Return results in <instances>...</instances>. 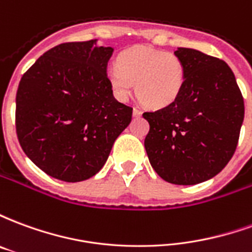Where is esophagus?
Listing matches in <instances>:
<instances>
[{
  "label": "esophagus",
  "instance_id": "esophagus-1",
  "mask_svg": "<svg viewBox=\"0 0 252 252\" xmlns=\"http://www.w3.org/2000/svg\"><path fill=\"white\" fill-rule=\"evenodd\" d=\"M132 113H133L135 117H139V116L142 115V110L139 109V108H133V112H132Z\"/></svg>",
  "mask_w": 252,
  "mask_h": 252
}]
</instances>
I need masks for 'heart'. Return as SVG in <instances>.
<instances>
[{"mask_svg":"<svg viewBox=\"0 0 252 252\" xmlns=\"http://www.w3.org/2000/svg\"><path fill=\"white\" fill-rule=\"evenodd\" d=\"M108 81L119 99L126 101L136 83L137 95L153 108H163L178 98L186 81L185 63L173 52L135 47L126 50L108 68Z\"/></svg>","mask_w":252,"mask_h":252,"instance_id":"heart-1","label":"heart"}]
</instances>
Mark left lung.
Instances as JSON below:
<instances>
[{
  "instance_id": "obj_1",
  "label": "left lung",
  "mask_w": 252,
  "mask_h": 252,
  "mask_svg": "<svg viewBox=\"0 0 252 252\" xmlns=\"http://www.w3.org/2000/svg\"><path fill=\"white\" fill-rule=\"evenodd\" d=\"M174 54L185 63V85L174 102L143 113L150 124L144 147L162 180L195 185L219 174L232 158L244 101L224 61L191 48Z\"/></svg>"
}]
</instances>
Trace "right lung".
<instances>
[{
  "label": "right lung",
  "instance_id": "1",
  "mask_svg": "<svg viewBox=\"0 0 252 252\" xmlns=\"http://www.w3.org/2000/svg\"><path fill=\"white\" fill-rule=\"evenodd\" d=\"M112 47L70 41L44 52L24 72L16 94V133L46 174L79 182L102 169L132 119L106 75Z\"/></svg>",
  "mask_w": 252,
  "mask_h": 252
}]
</instances>
